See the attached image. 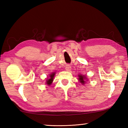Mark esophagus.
Here are the masks:
<instances>
[{
    "label": "esophagus",
    "instance_id": "34e87169",
    "mask_svg": "<svg viewBox=\"0 0 128 128\" xmlns=\"http://www.w3.org/2000/svg\"><path fill=\"white\" fill-rule=\"evenodd\" d=\"M70 69H71V66H66V70H67V71H69V70H70Z\"/></svg>",
    "mask_w": 128,
    "mask_h": 128
}]
</instances>
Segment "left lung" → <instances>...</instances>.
<instances>
[{
	"label": "left lung",
	"mask_w": 128,
	"mask_h": 128,
	"mask_svg": "<svg viewBox=\"0 0 128 128\" xmlns=\"http://www.w3.org/2000/svg\"><path fill=\"white\" fill-rule=\"evenodd\" d=\"M79 81L80 82H81L82 84H85V79L86 78V77L85 76H82V75H79Z\"/></svg>",
	"instance_id": "1"
}]
</instances>
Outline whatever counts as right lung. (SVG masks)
Segmentation results:
<instances>
[{
  "mask_svg": "<svg viewBox=\"0 0 128 128\" xmlns=\"http://www.w3.org/2000/svg\"><path fill=\"white\" fill-rule=\"evenodd\" d=\"M55 72L54 73H52L51 74H50V79H48L47 80V82H46V83H47V85H50L52 83V81H53V79H54V76H55Z\"/></svg>",
  "mask_w": 128,
  "mask_h": 128,
  "instance_id": "obj_1",
  "label": "right lung"
}]
</instances>
